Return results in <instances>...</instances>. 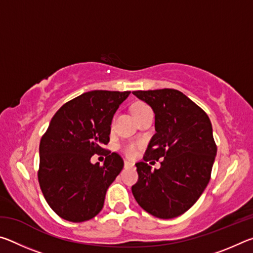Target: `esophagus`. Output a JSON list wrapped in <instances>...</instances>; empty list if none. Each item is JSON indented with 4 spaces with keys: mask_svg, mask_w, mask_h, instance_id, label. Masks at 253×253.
Masks as SVG:
<instances>
[{
    "mask_svg": "<svg viewBox=\"0 0 253 253\" xmlns=\"http://www.w3.org/2000/svg\"><path fill=\"white\" fill-rule=\"evenodd\" d=\"M124 164H125V168H132V166H134V163H130L128 161L124 162Z\"/></svg>",
    "mask_w": 253,
    "mask_h": 253,
    "instance_id": "esophagus-1",
    "label": "esophagus"
}]
</instances>
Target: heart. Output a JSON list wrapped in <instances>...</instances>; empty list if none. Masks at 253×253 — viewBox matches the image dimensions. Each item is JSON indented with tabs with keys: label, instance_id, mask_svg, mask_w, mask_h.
<instances>
[{
	"label": "heart",
	"instance_id": "heart-1",
	"mask_svg": "<svg viewBox=\"0 0 253 253\" xmlns=\"http://www.w3.org/2000/svg\"><path fill=\"white\" fill-rule=\"evenodd\" d=\"M147 107L148 106L146 104H144V102H136V104L131 106V114L134 115L136 113H138V111H140V110L147 108ZM137 148H138V145L131 143V144L125 145L123 148V151L128 157H134L137 153Z\"/></svg>",
	"mask_w": 253,
	"mask_h": 253
}]
</instances>
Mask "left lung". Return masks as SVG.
Here are the masks:
<instances>
[{
	"instance_id": "obj_1",
	"label": "left lung",
	"mask_w": 253,
	"mask_h": 253,
	"mask_svg": "<svg viewBox=\"0 0 253 253\" xmlns=\"http://www.w3.org/2000/svg\"><path fill=\"white\" fill-rule=\"evenodd\" d=\"M132 93L155 113V135L136 163L138 181L131 186L137 203L160 219L185 213L202 195L216 155L212 124L207 113L175 89ZM164 158L153 171L147 162Z\"/></svg>"
}]
</instances>
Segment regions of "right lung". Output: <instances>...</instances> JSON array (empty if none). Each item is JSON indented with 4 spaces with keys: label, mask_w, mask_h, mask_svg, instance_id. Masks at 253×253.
<instances>
[{
    "label": "right lung",
    "mask_w": 253,
    "mask_h": 253,
    "mask_svg": "<svg viewBox=\"0 0 253 253\" xmlns=\"http://www.w3.org/2000/svg\"><path fill=\"white\" fill-rule=\"evenodd\" d=\"M130 91L93 90L66 102L40 140L38 179L50 208L60 217L84 222L104 207L106 192L124 168L117 153L102 148L109 143L110 125L119 105ZM102 152L104 166L90 158Z\"/></svg>",
    "instance_id": "add662e5"
}]
</instances>
